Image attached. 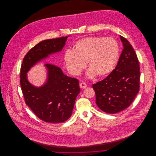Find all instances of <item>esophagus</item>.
<instances>
[{
  "label": "esophagus",
  "mask_w": 156,
  "mask_h": 156,
  "mask_svg": "<svg viewBox=\"0 0 156 156\" xmlns=\"http://www.w3.org/2000/svg\"><path fill=\"white\" fill-rule=\"evenodd\" d=\"M80 87L82 89H84V88H86L87 87V85L84 82H82V83H80Z\"/></svg>",
  "instance_id": "1"
}]
</instances>
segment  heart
<instances>
[{
    "mask_svg": "<svg viewBox=\"0 0 156 156\" xmlns=\"http://www.w3.org/2000/svg\"><path fill=\"white\" fill-rule=\"evenodd\" d=\"M119 55V45L114 38L88 37L77 41L74 50L66 51L64 61L68 71L73 75H79L88 62L89 78L97 75L103 77L114 69Z\"/></svg>",
    "mask_w": 156,
    "mask_h": 156,
    "instance_id": "heart-1",
    "label": "heart"
}]
</instances>
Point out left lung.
<instances>
[{
    "label": "left lung",
    "mask_w": 156,
    "mask_h": 156,
    "mask_svg": "<svg viewBox=\"0 0 156 156\" xmlns=\"http://www.w3.org/2000/svg\"><path fill=\"white\" fill-rule=\"evenodd\" d=\"M123 50L116 67L103 80L92 85L96 104L103 112L116 113L133 102L140 87V67L133 47L120 35Z\"/></svg>",
    "instance_id": "left-lung-1"
}]
</instances>
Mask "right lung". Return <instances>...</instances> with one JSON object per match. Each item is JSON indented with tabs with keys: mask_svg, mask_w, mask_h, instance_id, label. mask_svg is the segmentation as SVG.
Returning a JSON list of instances; mask_svg holds the SVG:
<instances>
[{
	"mask_svg": "<svg viewBox=\"0 0 156 156\" xmlns=\"http://www.w3.org/2000/svg\"><path fill=\"white\" fill-rule=\"evenodd\" d=\"M67 37L41 41L27 53L23 60L20 82L25 103L40 119L47 122H63L70 118L80 90L79 80L65 75L59 67L46 64L47 81L38 88L29 82L26 73L49 55L61 51Z\"/></svg>",
	"mask_w": 156,
	"mask_h": 156,
	"instance_id": "obj_1",
	"label": "right lung"
}]
</instances>
